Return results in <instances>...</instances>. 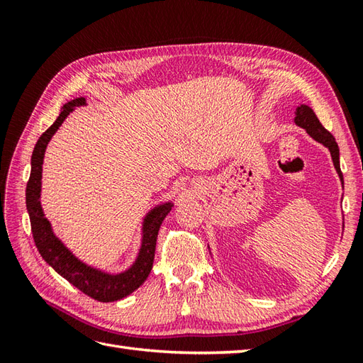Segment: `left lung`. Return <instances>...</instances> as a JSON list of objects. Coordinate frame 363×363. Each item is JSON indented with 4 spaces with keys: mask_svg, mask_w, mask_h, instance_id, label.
<instances>
[{
    "mask_svg": "<svg viewBox=\"0 0 363 363\" xmlns=\"http://www.w3.org/2000/svg\"><path fill=\"white\" fill-rule=\"evenodd\" d=\"M295 123L298 126L306 129L307 134H309L312 138H315L317 142L325 145L326 148L330 151V156H333V160H334V167H335L337 173H338V176H340L342 184H343V174L340 169V152H338V145L335 142L334 135L330 134L328 129L323 128L320 120L317 118V115H315V112L311 109V107L306 104H301L296 109Z\"/></svg>",
    "mask_w": 363,
    "mask_h": 363,
    "instance_id": "obj_1",
    "label": "left lung"
}]
</instances>
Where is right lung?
I'll return each instance as SVG.
<instances>
[{
    "label": "right lung",
    "instance_id": "add662e5",
    "mask_svg": "<svg viewBox=\"0 0 363 363\" xmlns=\"http://www.w3.org/2000/svg\"><path fill=\"white\" fill-rule=\"evenodd\" d=\"M84 104H86V98H76L73 101L64 104L56 121L37 140L33 157H30V176L26 186V209L29 213L30 230H33L35 246L46 264L51 265L60 276L65 277L76 289L86 293L87 296L101 301V303H112V301H118L137 290L146 281V277L150 276L154 262V252H156L159 229L162 221L165 220L168 212L172 211L173 204L167 203L157 206L156 209H152L146 215L143 221L142 246L140 251H138V256L134 265L120 274H109L101 272V269L86 265L79 259H76L68 251L67 246L54 235L50 221L45 218L40 206L42 165L45 150L51 137L56 134V130L70 115V112L74 111V107Z\"/></svg>",
    "mask_w": 363,
    "mask_h": 363
}]
</instances>
